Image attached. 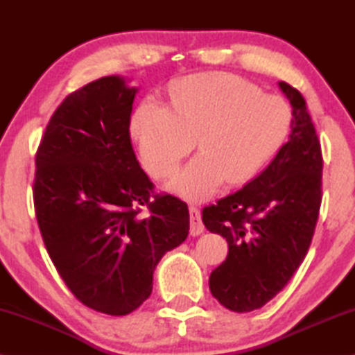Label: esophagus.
Returning <instances> with one entry per match:
<instances>
[{
	"label": "esophagus",
	"mask_w": 355,
	"mask_h": 355,
	"mask_svg": "<svg viewBox=\"0 0 355 355\" xmlns=\"http://www.w3.org/2000/svg\"><path fill=\"white\" fill-rule=\"evenodd\" d=\"M189 220H191V235L192 236H199L200 233H203V222L200 218V211L199 208L196 207H189Z\"/></svg>",
	"instance_id": "obj_1"
}]
</instances>
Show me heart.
Returning <instances> with one entry per match:
<instances>
[{
  "mask_svg": "<svg viewBox=\"0 0 355 355\" xmlns=\"http://www.w3.org/2000/svg\"><path fill=\"white\" fill-rule=\"evenodd\" d=\"M171 106L142 101L131 117V136L146 171L158 180L175 173L197 139L202 152L171 184L191 200L207 199L225 178L230 184L254 178L284 146L293 123L284 98L227 73L173 84Z\"/></svg>",
  "mask_w": 355,
  "mask_h": 355,
  "instance_id": "heart-1",
  "label": "heart"
}]
</instances>
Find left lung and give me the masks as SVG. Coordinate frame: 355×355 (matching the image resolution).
I'll return each mask as SVG.
<instances>
[{"mask_svg": "<svg viewBox=\"0 0 355 355\" xmlns=\"http://www.w3.org/2000/svg\"><path fill=\"white\" fill-rule=\"evenodd\" d=\"M279 86L293 107L290 141L260 175L202 209L209 232L228 243L209 290L236 313L261 309L284 290L307 255L322 199V153L297 89Z\"/></svg>", "mask_w": 355, "mask_h": 355, "instance_id": "1", "label": "left lung"}]
</instances>
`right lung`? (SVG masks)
Masks as SVG:
<instances>
[{
  "mask_svg": "<svg viewBox=\"0 0 355 355\" xmlns=\"http://www.w3.org/2000/svg\"><path fill=\"white\" fill-rule=\"evenodd\" d=\"M136 92L105 76L69 94L35 153L34 209L48 255L80 302L111 316L150 296L156 264L189 232L188 205L156 194L136 159Z\"/></svg>",
  "mask_w": 355,
  "mask_h": 355,
  "instance_id": "1",
  "label": "right lung"
}]
</instances>
